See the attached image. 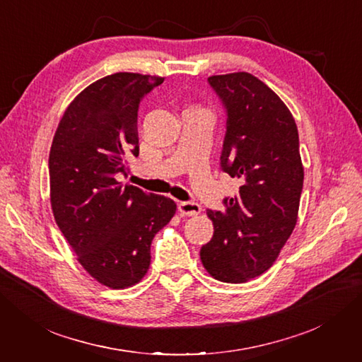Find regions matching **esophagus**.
Segmentation results:
<instances>
[{
    "instance_id": "obj_1",
    "label": "esophagus",
    "mask_w": 362,
    "mask_h": 362,
    "mask_svg": "<svg viewBox=\"0 0 362 362\" xmlns=\"http://www.w3.org/2000/svg\"><path fill=\"white\" fill-rule=\"evenodd\" d=\"M201 205L196 202H180L178 204V211L181 216H198L201 213Z\"/></svg>"
}]
</instances>
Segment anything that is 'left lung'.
Here are the masks:
<instances>
[{"label": "left lung", "instance_id": "obj_1", "mask_svg": "<svg viewBox=\"0 0 362 362\" xmlns=\"http://www.w3.org/2000/svg\"><path fill=\"white\" fill-rule=\"evenodd\" d=\"M208 83L226 110L221 168L242 185L223 199V211H206L214 234L201 261L214 279L242 284L272 267L298 222L299 134L287 105L252 74L213 75Z\"/></svg>", "mask_w": 362, "mask_h": 362}]
</instances>
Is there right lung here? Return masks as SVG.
I'll return each mask as SVG.
<instances>
[{
	"mask_svg": "<svg viewBox=\"0 0 362 362\" xmlns=\"http://www.w3.org/2000/svg\"><path fill=\"white\" fill-rule=\"evenodd\" d=\"M163 81L117 72L87 86L64 112L49 151L56 223L84 270L116 290L146 275L152 238L177 211L170 198L116 180L139 156L141 98Z\"/></svg>",
	"mask_w": 362,
	"mask_h": 362,
	"instance_id": "1",
	"label": "right lung"
}]
</instances>
